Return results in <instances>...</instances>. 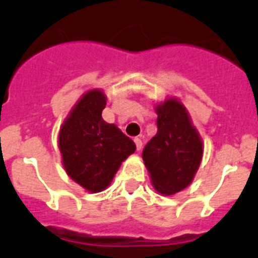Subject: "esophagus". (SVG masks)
<instances>
[{
  "instance_id": "obj_1",
  "label": "esophagus",
  "mask_w": 258,
  "mask_h": 258,
  "mask_svg": "<svg viewBox=\"0 0 258 258\" xmlns=\"http://www.w3.org/2000/svg\"><path fill=\"white\" fill-rule=\"evenodd\" d=\"M134 143H136V146H137V150H138V151H141V149H142V146H143L142 140H141V138H138V137H136V138H134Z\"/></svg>"
}]
</instances>
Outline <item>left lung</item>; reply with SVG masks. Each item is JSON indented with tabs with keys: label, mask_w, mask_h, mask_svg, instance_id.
I'll return each mask as SVG.
<instances>
[{
	"label": "left lung",
	"mask_w": 258,
	"mask_h": 258,
	"mask_svg": "<svg viewBox=\"0 0 258 258\" xmlns=\"http://www.w3.org/2000/svg\"><path fill=\"white\" fill-rule=\"evenodd\" d=\"M157 133L145 146L143 161L157 192L173 195L192 182L203 142L183 104L174 98L156 106Z\"/></svg>",
	"instance_id": "8db88e82"
}]
</instances>
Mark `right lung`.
<instances>
[{"mask_svg": "<svg viewBox=\"0 0 258 258\" xmlns=\"http://www.w3.org/2000/svg\"><path fill=\"white\" fill-rule=\"evenodd\" d=\"M106 95L94 89L81 97L59 132L66 172L90 192L107 188L136 145L116 125L102 118Z\"/></svg>", "mask_w": 258, "mask_h": 258, "instance_id": "1", "label": "right lung"}]
</instances>
